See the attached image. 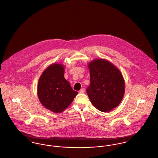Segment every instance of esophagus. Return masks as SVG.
Segmentation results:
<instances>
[{
  "mask_svg": "<svg viewBox=\"0 0 158 158\" xmlns=\"http://www.w3.org/2000/svg\"><path fill=\"white\" fill-rule=\"evenodd\" d=\"M85 89L84 88H82L81 90H80V93L83 94V93H85Z\"/></svg>",
  "mask_w": 158,
  "mask_h": 158,
  "instance_id": "obj_1",
  "label": "esophagus"
}]
</instances>
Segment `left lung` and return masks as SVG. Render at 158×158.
I'll list each match as a JSON object with an SVG mask.
<instances>
[{
	"mask_svg": "<svg viewBox=\"0 0 158 158\" xmlns=\"http://www.w3.org/2000/svg\"><path fill=\"white\" fill-rule=\"evenodd\" d=\"M90 83L87 94L92 104L102 112H109L121 103L125 83L122 73L105 59H94L88 64Z\"/></svg>",
	"mask_w": 158,
	"mask_h": 158,
	"instance_id": "8db88e82",
	"label": "left lung"
}]
</instances>
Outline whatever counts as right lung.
<instances>
[{
    "label": "right lung",
    "mask_w": 158,
    "mask_h": 158,
    "mask_svg": "<svg viewBox=\"0 0 158 158\" xmlns=\"http://www.w3.org/2000/svg\"><path fill=\"white\" fill-rule=\"evenodd\" d=\"M64 70L63 64H51L43 71L38 83L37 95L41 103L53 113L64 111L78 94L64 78Z\"/></svg>",
    "instance_id": "1"
}]
</instances>
